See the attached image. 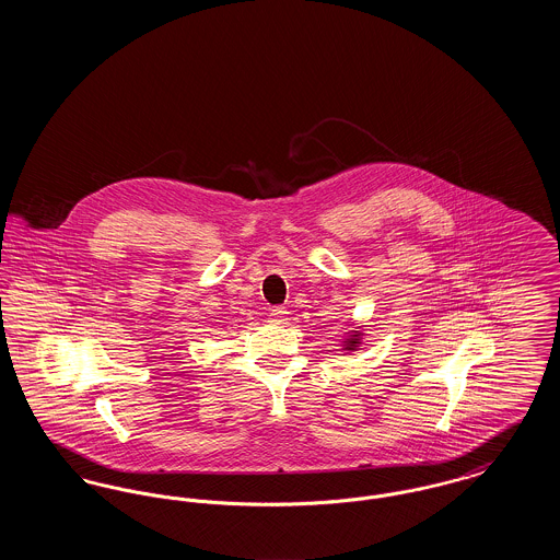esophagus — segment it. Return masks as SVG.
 <instances>
[{"mask_svg":"<svg viewBox=\"0 0 560 560\" xmlns=\"http://www.w3.org/2000/svg\"><path fill=\"white\" fill-rule=\"evenodd\" d=\"M268 317L272 323H277V325H281L283 320H288V311L283 308V306H275V308H270V313H268Z\"/></svg>","mask_w":560,"mask_h":560,"instance_id":"34e87169","label":"esophagus"}]
</instances>
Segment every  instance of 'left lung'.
<instances>
[{"instance_id":"left-lung-1","label":"left lung","mask_w":560,"mask_h":560,"mask_svg":"<svg viewBox=\"0 0 560 560\" xmlns=\"http://www.w3.org/2000/svg\"><path fill=\"white\" fill-rule=\"evenodd\" d=\"M361 331L359 329H352L350 334H348L347 340H345V350L348 352H352V350H357V347H361Z\"/></svg>"}]
</instances>
